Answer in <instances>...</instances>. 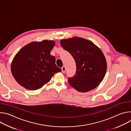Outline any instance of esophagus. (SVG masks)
Wrapping results in <instances>:
<instances>
[{"mask_svg": "<svg viewBox=\"0 0 131 131\" xmlns=\"http://www.w3.org/2000/svg\"><path fill=\"white\" fill-rule=\"evenodd\" d=\"M66 67H64V66H63L62 68V72H63V73H64V72H66Z\"/></svg>", "mask_w": 131, "mask_h": 131, "instance_id": "34e87169", "label": "esophagus"}]
</instances>
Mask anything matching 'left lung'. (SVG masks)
I'll list each match as a JSON object with an SVG mask.
<instances>
[{"mask_svg": "<svg viewBox=\"0 0 131 131\" xmlns=\"http://www.w3.org/2000/svg\"><path fill=\"white\" fill-rule=\"evenodd\" d=\"M60 43L72 56L76 64L75 75L68 78L69 84L83 93L96 88L107 70L106 60L102 50L91 41L78 37L62 39Z\"/></svg>", "mask_w": 131, "mask_h": 131, "instance_id": "8db88e82", "label": "left lung"}]
</instances>
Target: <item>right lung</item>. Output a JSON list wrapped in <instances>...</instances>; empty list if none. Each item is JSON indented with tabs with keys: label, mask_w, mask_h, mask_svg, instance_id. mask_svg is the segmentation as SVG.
Segmentation results:
<instances>
[{
	"label": "right lung",
	"mask_w": 131,
	"mask_h": 131,
	"mask_svg": "<svg viewBox=\"0 0 131 131\" xmlns=\"http://www.w3.org/2000/svg\"><path fill=\"white\" fill-rule=\"evenodd\" d=\"M55 45L52 40L33 41L16 54L11 70L18 84L29 90H38L49 82L55 73L62 71L50 54Z\"/></svg>",
	"instance_id": "1"
}]
</instances>
